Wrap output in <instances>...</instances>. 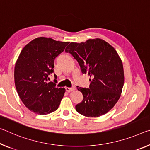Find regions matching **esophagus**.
<instances>
[{
  "mask_svg": "<svg viewBox=\"0 0 150 150\" xmlns=\"http://www.w3.org/2000/svg\"><path fill=\"white\" fill-rule=\"evenodd\" d=\"M66 91L67 92H71L75 90V86H73L72 87H65Z\"/></svg>",
  "mask_w": 150,
  "mask_h": 150,
  "instance_id": "1",
  "label": "esophagus"
}]
</instances>
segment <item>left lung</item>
<instances>
[{"label":"left lung","mask_w":150,"mask_h":150,"mask_svg":"<svg viewBox=\"0 0 150 150\" xmlns=\"http://www.w3.org/2000/svg\"><path fill=\"white\" fill-rule=\"evenodd\" d=\"M65 52L77 61L83 73L91 79L89 88L77 87L83 99L76 105L78 113L97 117L112 109L120 99L124 83L122 61L115 49L101 39L71 42Z\"/></svg>","instance_id":"left-lung-1"}]
</instances>
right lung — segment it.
Wrapping results in <instances>:
<instances>
[{"label":"right lung","mask_w":150,"mask_h":150,"mask_svg":"<svg viewBox=\"0 0 150 150\" xmlns=\"http://www.w3.org/2000/svg\"><path fill=\"white\" fill-rule=\"evenodd\" d=\"M69 42L38 37L24 47L15 67V83L18 95L27 108L39 115L56 111L65 92L48 82L54 71V61ZM55 79L57 75H54ZM54 79V81H56Z\"/></svg>","instance_id":"obj_1"}]
</instances>
